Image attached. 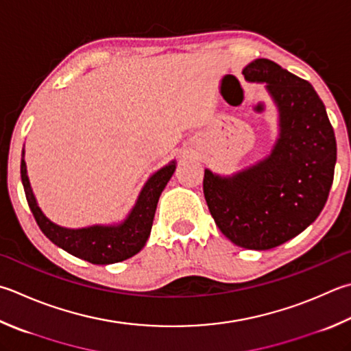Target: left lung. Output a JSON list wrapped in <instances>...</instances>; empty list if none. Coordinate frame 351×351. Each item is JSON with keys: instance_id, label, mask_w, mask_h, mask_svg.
<instances>
[{"instance_id": "left-lung-1", "label": "left lung", "mask_w": 351, "mask_h": 351, "mask_svg": "<svg viewBox=\"0 0 351 351\" xmlns=\"http://www.w3.org/2000/svg\"><path fill=\"white\" fill-rule=\"evenodd\" d=\"M278 110L270 154L230 176L204 169L203 193L218 229L237 246L267 250L292 240L324 208L333 183L336 138L326 107L304 79L269 59L243 70Z\"/></svg>"}]
</instances>
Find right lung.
Here are the masks:
<instances>
[{
	"label": "right lung",
	"instance_id": "right-lung-1",
	"mask_svg": "<svg viewBox=\"0 0 351 351\" xmlns=\"http://www.w3.org/2000/svg\"><path fill=\"white\" fill-rule=\"evenodd\" d=\"M176 165V160H171L148 178L138 193L133 209L123 221L116 224H93V226L79 229L59 226L45 217L41 208L38 206L27 176L24 149L21 156V180L32 214L39 229L53 244L91 264H113L134 256L147 244L151 228H153L158 197L168 184L169 178L173 177Z\"/></svg>",
	"mask_w": 351,
	"mask_h": 351
}]
</instances>
